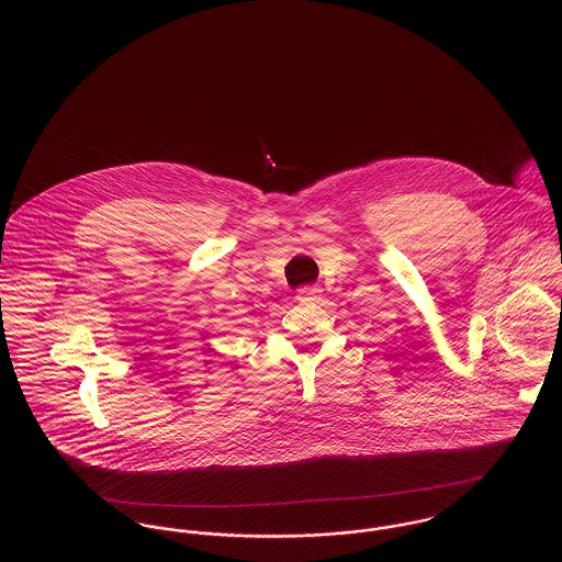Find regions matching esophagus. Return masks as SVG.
I'll list each match as a JSON object with an SVG mask.
<instances>
[{"label":"esophagus","mask_w":562,"mask_h":562,"mask_svg":"<svg viewBox=\"0 0 562 562\" xmlns=\"http://www.w3.org/2000/svg\"><path fill=\"white\" fill-rule=\"evenodd\" d=\"M318 292H321V290L314 288V285H303V288H299V292H296L299 296H296V299H299V301H314V299L318 296Z\"/></svg>","instance_id":"1"}]
</instances>
